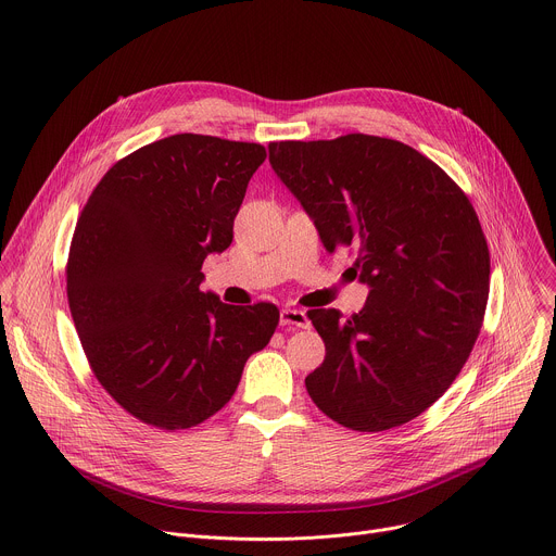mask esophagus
Here are the masks:
<instances>
[{
	"instance_id": "34e87169",
	"label": "esophagus",
	"mask_w": 556,
	"mask_h": 556,
	"mask_svg": "<svg viewBox=\"0 0 556 556\" xmlns=\"http://www.w3.org/2000/svg\"><path fill=\"white\" fill-rule=\"evenodd\" d=\"M279 324H281V328H301V330H305V328H309V319H307V314L303 312V309H294V307H286V309H281V314H279Z\"/></svg>"
}]
</instances>
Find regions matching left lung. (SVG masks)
Listing matches in <instances>:
<instances>
[{
    "mask_svg": "<svg viewBox=\"0 0 556 556\" xmlns=\"http://www.w3.org/2000/svg\"><path fill=\"white\" fill-rule=\"evenodd\" d=\"M270 165L326 251H356L358 314L309 309L326 358L305 378L314 405L352 431L427 412L478 341L491 255L464 191L414 147L367 134L270 142Z\"/></svg>",
    "mask_w": 556,
    "mask_h": 556,
    "instance_id": "obj_1",
    "label": "left lung"
}]
</instances>
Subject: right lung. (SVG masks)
I'll return each instance as SVG.
<instances>
[{"label": "right lung", "mask_w": 556, "mask_h": 556, "mask_svg": "<svg viewBox=\"0 0 556 556\" xmlns=\"http://www.w3.org/2000/svg\"><path fill=\"white\" fill-rule=\"evenodd\" d=\"M266 161L257 142L176 134L118 161L76 222L67 303L90 367L144 425L189 429L217 414L279 324L273 303L202 292L206 255Z\"/></svg>", "instance_id": "1"}]
</instances>
